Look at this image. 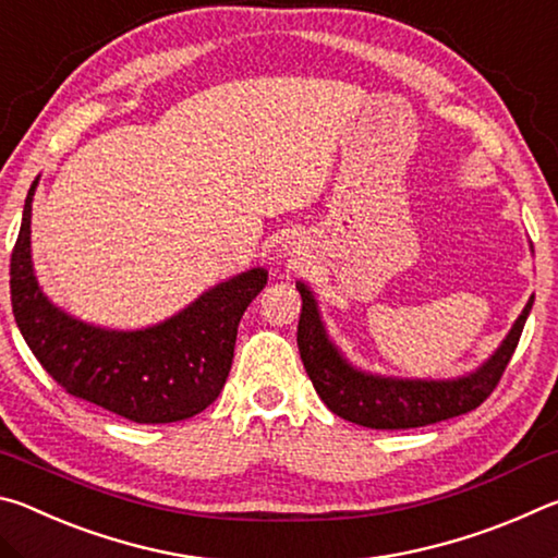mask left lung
Segmentation results:
<instances>
[{
    "mask_svg": "<svg viewBox=\"0 0 558 558\" xmlns=\"http://www.w3.org/2000/svg\"><path fill=\"white\" fill-rule=\"evenodd\" d=\"M298 290L302 298L298 349L319 399L339 418L379 430L430 426V423L477 409L493 393L499 376L507 369L534 305L532 295L502 344L475 372L456 376V379H399V376L356 369L342 354V349L329 339L313 290L302 280H298Z\"/></svg>",
    "mask_w": 558,
    "mask_h": 558,
    "instance_id": "1",
    "label": "left lung"
}]
</instances>
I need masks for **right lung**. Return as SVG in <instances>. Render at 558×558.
Returning a JSON list of instances; mask_svg holds the SVG:
<instances>
[{
    "label": "right lung",
    "instance_id": "add662e5",
    "mask_svg": "<svg viewBox=\"0 0 558 558\" xmlns=\"http://www.w3.org/2000/svg\"><path fill=\"white\" fill-rule=\"evenodd\" d=\"M12 251L14 319L41 366L75 399L135 423H177L202 413L231 372L245 307L266 288L268 270L251 268L202 292L192 305L143 329H108L63 313L44 295L32 260V202Z\"/></svg>",
    "mask_w": 558,
    "mask_h": 558
}]
</instances>
